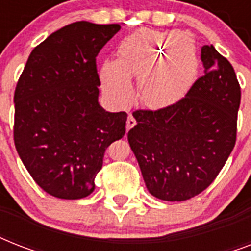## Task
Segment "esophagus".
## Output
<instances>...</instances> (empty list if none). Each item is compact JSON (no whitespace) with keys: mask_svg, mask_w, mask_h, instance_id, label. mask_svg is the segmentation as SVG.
I'll use <instances>...</instances> for the list:
<instances>
[{"mask_svg":"<svg viewBox=\"0 0 251 251\" xmlns=\"http://www.w3.org/2000/svg\"><path fill=\"white\" fill-rule=\"evenodd\" d=\"M135 124H137V121H135V118H134L133 116H131V114H129V117H127V121H126V130L129 131V130L131 129V127H133L134 125H135Z\"/></svg>","mask_w":251,"mask_h":251,"instance_id":"esophagus-1","label":"esophagus"}]
</instances>
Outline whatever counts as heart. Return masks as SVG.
<instances>
[{
	"label": "heart",
	"mask_w": 251,
	"mask_h": 251,
	"mask_svg": "<svg viewBox=\"0 0 251 251\" xmlns=\"http://www.w3.org/2000/svg\"><path fill=\"white\" fill-rule=\"evenodd\" d=\"M179 31L139 29L117 48V68L104 65V86L120 101L133 95L129 78H137L142 101L163 106L176 101L191 86L198 70V57L191 41Z\"/></svg>",
	"instance_id": "b5f03b06"
}]
</instances>
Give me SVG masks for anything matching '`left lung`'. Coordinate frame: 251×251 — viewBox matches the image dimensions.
<instances>
[{"mask_svg": "<svg viewBox=\"0 0 251 251\" xmlns=\"http://www.w3.org/2000/svg\"><path fill=\"white\" fill-rule=\"evenodd\" d=\"M201 53L204 75L171 105L134 110L137 125L127 133L146 186L168 202L206 190L237 139L241 87L233 66L214 45Z\"/></svg>", "mask_w": 251, "mask_h": 251, "instance_id": "obj_1", "label": "left lung"}]
</instances>
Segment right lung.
Wrapping results in <instances>:
<instances>
[{
    "label": "right lung",
    "instance_id": "1",
    "mask_svg": "<svg viewBox=\"0 0 251 251\" xmlns=\"http://www.w3.org/2000/svg\"><path fill=\"white\" fill-rule=\"evenodd\" d=\"M120 28L65 25L33 48L18 79L15 149L33 181L56 198L90 195L105 150L125 135L127 113L98 102L96 57Z\"/></svg>",
    "mask_w": 251,
    "mask_h": 251
}]
</instances>
